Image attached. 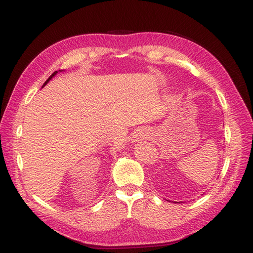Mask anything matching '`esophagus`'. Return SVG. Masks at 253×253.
I'll return each instance as SVG.
<instances>
[{"instance_id":"esophagus-1","label":"esophagus","mask_w":253,"mask_h":253,"mask_svg":"<svg viewBox=\"0 0 253 253\" xmlns=\"http://www.w3.org/2000/svg\"><path fill=\"white\" fill-rule=\"evenodd\" d=\"M134 141H141L143 139H148L150 138V132L146 130V129H139V130L136 131L134 133Z\"/></svg>"}]
</instances>
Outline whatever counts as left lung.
<instances>
[{"mask_svg": "<svg viewBox=\"0 0 253 253\" xmlns=\"http://www.w3.org/2000/svg\"><path fill=\"white\" fill-rule=\"evenodd\" d=\"M166 201H167V199H166ZM168 202H170V201H168ZM171 203H178V204H179L180 202H171Z\"/></svg>", "mask_w": 253, "mask_h": 253, "instance_id": "left-lung-1", "label": "left lung"}]
</instances>
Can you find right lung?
I'll return each instance as SVG.
<instances>
[{
    "mask_svg": "<svg viewBox=\"0 0 253 253\" xmlns=\"http://www.w3.org/2000/svg\"><path fill=\"white\" fill-rule=\"evenodd\" d=\"M58 72H61V70H59V71H55V72H54V73H52V74H51V75H50V76H49V78H48V79H47V80H46V82H45V83H44V85H43V87H44V86H45V85H46V84H47V83H48V82H49V81H50V80H51V79H52V78H54V76H55V75H56V74H57V73H58Z\"/></svg>",
    "mask_w": 253,
    "mask_h": 253,
    "instance_id": "right-lung-1",
    "label": "right lung"
}]
</instances>
